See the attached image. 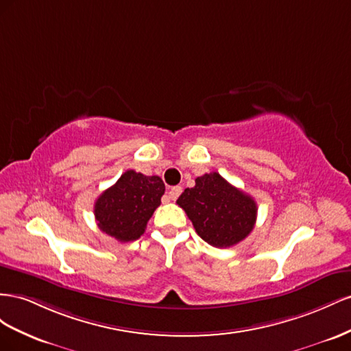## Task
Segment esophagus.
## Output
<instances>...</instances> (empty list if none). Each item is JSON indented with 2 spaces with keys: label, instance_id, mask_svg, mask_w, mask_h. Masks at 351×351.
Here are the masks:
<instances>
[{
  "label": "esophagus",
  "instance_id": "34e87169",
  "mask_svg": "<svg viewBox=\"0 0 351 351\" xmlns=\"http://www.w3.org/2000/svg\"><path fill=\"white\" fill-rule=\"evenodd\" d=\"M181 193H182V188L181 186H172L170 188V191H169V198L170 199H176L179 195H181Z\"/></svg>",
  "mask_w": 351,
  "mask_h": 351
}]
</instances>
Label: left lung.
Wrapping results in <instances>:
<instances>
[{
    "label": "left lung",
    "instance_id": "8db88e82",
    "mask_svg": "<svg viewBox=\"0 0 351 351\" xmlns=\"http://www.w3.org/2000/svg\"><path fill=\"white\" fill-rule=\"evenodd\" d=\"M185 210L195 232L210 245L232 247L253 231L257 204L248 194L235 188L217 172L195 179L193 188H186L176 199Z\"/></svg>",
    "mask_w": 351,
    "mask_h": 351
}]
</instances>
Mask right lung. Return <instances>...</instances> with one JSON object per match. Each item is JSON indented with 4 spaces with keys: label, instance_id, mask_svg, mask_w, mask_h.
I'll return each mask as SVG.
<instances>
[{
    "label": "right lung",
    "instance_id": "obj_1",
    "mask_svg": "<svg viewBox=\"0 0 351 351\" xmlns=\"http://www.w3.org/2000/svg\"><path fill=\"white\" fill-rule=\"evenodd\" d=\"M165 184L158 176L126 172L97 198L94 215L98 228L120 243L135 241L162 203Z\"/></svg>",
    "mask_w": 351,
    "mask_h": 351
}]
</instances>
